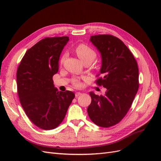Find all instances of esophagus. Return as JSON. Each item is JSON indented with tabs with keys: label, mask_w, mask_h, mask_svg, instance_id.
Listing matches in <instances>:
<instances>
[{
	"label": "esophagus",
	"mask_w": 161,
	"mask_h": 161,
	"mask_svg": "<svg viewBox=\"0 0 161 161\" xmlns=\"http://www.w3.org/2000/svg\"><path fill=\"white\" fill-rule=\"evenodd\" d=\"M81 95V92H76V93H75V96H76V97H79V95Z\"/></svg>",
	"instance_id": "obj_1"
}]
</instances>
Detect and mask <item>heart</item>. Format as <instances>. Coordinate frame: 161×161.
I'll use <instances>...</instances> for the list:
<instances>
[{
    "label": "heart",
    "instance_id": "heart-1",
    "mask_svg": "<svg viewBox=\"0 0 161 161\" xmlns=\"http://www.w3.org/2000/svg\"><path fill=\"white\" fill-rule=\"evenodd\" d=\"M76 52L77 53V56H79V58L82 61V62H85L86 61H89L92 62L95 60V58L97 56L96 52L92 49V48H91L89 46L84 44V43H80V44H79L76 47ZM66 56V53H64V54L62 55L60 59L61 64H63V62H64ZM72 82L73 84L76 86H80L81 85L80 82L78 79H74L72 80Z\"/></svg>",
    "mask_w": 161,
    "mask_h": 161
}]
</instances>
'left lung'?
<instances>
[{
	"instance_id": "8db88e82",
	"label": "left lung",
	"mask_w": 161,
	"mask_h": 161,
	"mask_svg": "<svg viewBox=\"0 0 161 161\" xmlns=\"http://www.w3.org/2000/svg\"><path fill=\"white\" fill-rule=\"evenodd\" d=\"M90 41L102 58L100 73L103 77L95 82L107 91L104 96L90 92L91 103L87 112L94 124L109 128L118 124L132 104L139 87L138 64L132 53L118 37L108 34L92 36Z\"/></svg>"
}]
</instances>
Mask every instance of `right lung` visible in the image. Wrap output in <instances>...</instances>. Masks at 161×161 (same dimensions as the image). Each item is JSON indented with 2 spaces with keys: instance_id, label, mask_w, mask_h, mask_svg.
Instances as JSON below:
<instances>
[{
  "instance_id": "1",
  "label": "right lung",
  "mask_w": 161,
  "mask_h": 161,
  "mask_svg": "<svg viewBox=\"0 0 161 161\" xmlns=\"http://www.w3.org/2000/svg\"><path fill=\"white\" fill-rule=\"evenodd\" d=\"M69 40L67 36L42 39L26 52L17 69V92L22 108L32 123L45 130L62 122L75 97L70 91H58L52 79Z\"/></svg>"
}]
</instances>
